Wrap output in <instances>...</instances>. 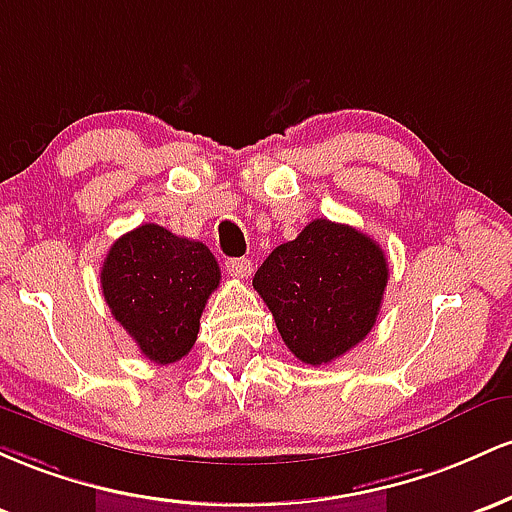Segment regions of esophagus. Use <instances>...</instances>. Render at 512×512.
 <instances>
[{"mask_svg": "<svg viewBox=\"0 0 512 512\" xmlns=\"http://www.w3.org/2000/svg\"><path fill=\"white\" fill-rule=\"evenodd\" d=\"M227 273L232 275V278H249V275H251V261H249V258H229Z\"/></svg>", "mask_w": 512, "mask_h": 512, "instance_id": "34e87169", "label": "esophagus"}]
</instances>
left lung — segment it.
Segmentation results:
<instances>
[{"mask_svg": "<svg viewBox=\"0 0 512 512\" xmlns=\"http://www.w3.org/2000/svg\"><path fill=\"white\" fill-rule=\"evenodd\" d=\"M387 280V258L375 239L321 217L275 246L254 287L295 358L326 365L372 331Z\"/></svg>", "mask_w": 512, "mask_h": 512, "instance_id": "left-lung-1", "label": "left lung"}]
</instances>
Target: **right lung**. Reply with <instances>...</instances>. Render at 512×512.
Returning a JSON list of instances; mask_svg holds the SVG:
<instances>
[{
  "instance_id": "right-lung-1",
  "label": "right lung",
  "mask_w": 512,
  "mask_h": 512,
  "mask_svg": "<svg viewBox=\"0 0 512 512\" xmlns=\"http://www.w3.org/2000/svg\"><path fill=\"white\" fill-rule=\"evenodd\" d=\"M220 266L203 241L147 222L116 239L101 268V290L116 321L157 365L193 348Z\"/></svg>"
}]
</instances>
